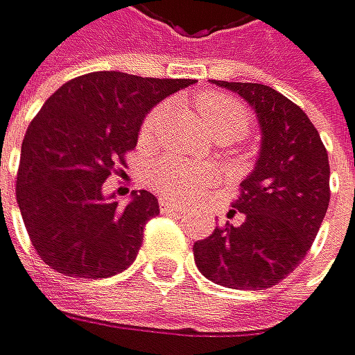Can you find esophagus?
Segmentation results:
<instances>
[{
    "mask_svg": "<svg viewBox=\"0 0 355 355\" xmlns=\"http://www.w3.org/2000/svg\"><path fill=\"white\" fill-rule=\"evenodd\" d=\"M161 211L163 214H183V209L179 207V205H174V202H168V200H161Z\"/></svg>",
    "mask_w": 355,
    "mask_h": 355,
    "instance_id": "esophagus-1",
    "label": "esophagus"
}]
</instances>
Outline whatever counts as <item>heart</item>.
<instances>
[{"label": "heart", "instance_id": "heart-1", "mask_svg": "<svg viewBox=\"0 0 355 355\" xmlns=\"http://www.w3.org/2000/svg\"><path fill=\"white\" fill-rule=\"evenodd\" d=\"M198 115L209 132H225L231 139L242 137L249 117L244 106L223 94H205L198 100ZM163 119V106H157L146 115L141 124V139L153 137ZM148 183L166 200H185L209 183V170L202 166H194L181 159H161L148 172Z\"/></svg>", "mask_w": 355, "mask_h": 355}]
</instances>
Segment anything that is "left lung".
<instances>
[{
    "label": "left lung",
    "instance_id": "left-lung-1",
    "mask_svg": "<svg viewBox=\"0 0 355 355\" xmlns=\"http://www.w3.org/2000/svg\"><path fill=\"white\" fill-rule=\"evenodd\" d=\"M214 83L251 104L261 148L233 202L244 223L216 227L198 240L194 261L218 286L266 290L301 264L321 229L329 205L327 150L310 117L279 91L257 83Z\"/></svg>",
    "mask_w": 355,
    "mask_h": 355
}]
</instances>
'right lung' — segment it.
<instances>
[{
	"mask_svg": "<svg viewBox=\"0 0 355 355\" xmlns=\"http://www.w3.org/2000/svg\"><path fill=\"white\" fill-rule=\"evenodd\" d=\"M189 85L187 78L94 71L45 100L21 144L17 202L47 266L102 279L132 264L159 200L139 189L119 205L102 183L137 146L148 111Z\"/></svg>",
	"mask_w": 355,
	"mask_h": 355,
	"instance_id": "1",
	"label": "right lung"
}]
</instances>
